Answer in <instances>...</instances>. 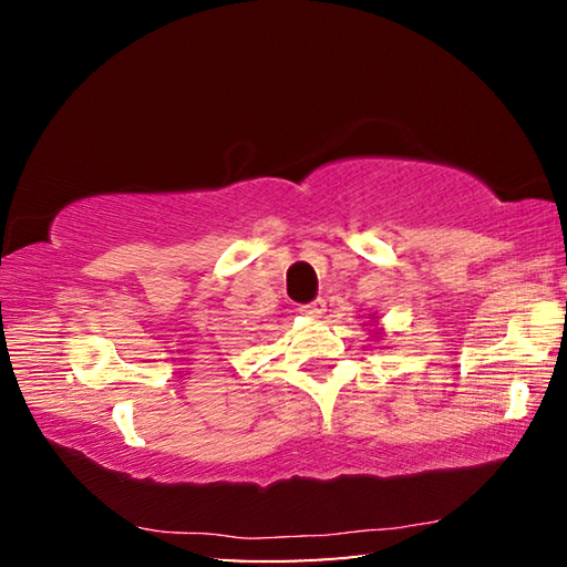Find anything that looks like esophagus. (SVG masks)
<instances>
[{
  "label": "esophagus",
  "instance_id": "34e87169",
  "mask_svg": "<svg viewBox=\"0 0 567 567\" xmlns=\"http://www.w3.org/2000/svg\"><path fill=\"white\" fill-rule=\"evenodd\" d=\"M297 310H300L302 315H307V318H322L324 310H328V302H324L322 297H318V300L300 305V307H297Z\"/></svg>",
  "mask_w": 567,
  "mask_h": 567
}]
</instances>
